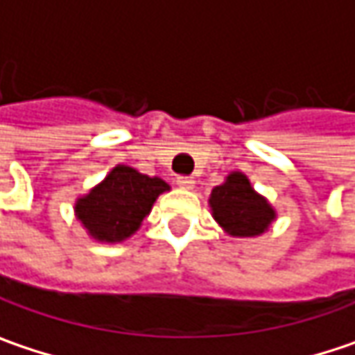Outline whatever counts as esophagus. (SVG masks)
<instances>
[{"mask_svg": "<svg viewBox=\"0 0 355 355\" xmlns=\"http://www.w3.org/2000/svg\"><path fill=\"white\" fill-rule=\"evenodd\" d=\"M178 186L180 188H184V190H191L193 188V180H191L190 175H178Z\"/></svg>", "mask_w": 355, "mask_h": 355, "instance_id": "34e87169", "label": "esophagus"}]
</instances>
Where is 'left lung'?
<instances>
[{
    "instance_id": "obj_1",
    "label": "left lung",
    "mask_w": 355,
    "mask_h": 355,
    "mask_svg": "<svg viewBox=\"0 0 355 355\" xmlns=\"http://www.w3.org/2000/svg\"><path fill=\"white\" fill-rule=\"evenodd\" d=\"M214 220L230 236L250 239L263 234L275 220V210L263 196L252 190L248 178L234 171L210 196Z\"/></svg>"
}]
</instances>
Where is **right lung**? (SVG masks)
Listing matches in <instances>:
<instances>
[{
  "instance_id": "right-lung-1",
  "label": "right lung",
  "mask_w": 355,
  "mask_h": 355,
  "mask_svg": "<svg viewBox=\"0 0 355 355\" xmlns=\"http://www.w3.org/2000/svg\"><path fill=\"white\" fill-rule=\"evenodd\" d=\"M165 190L169 186L162 178H149L133 167L116 165L96 188L78 198L74 210L92 239L121 242L139 228Z\"/></svg>"
}]
</instances>
